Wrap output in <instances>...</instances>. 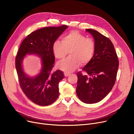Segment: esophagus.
<instances>
[{
	"mask_svg": "<svg viewBox=\"0 0 134 134\" xmlns=\"http://www.w3.org/2000/svg\"><path fill=\"white\" fill-rule=\"evenodd\" d=\"M65 76H66V77H67L68 75H69V73H65Z\"/></svg>",
	"mask_w": 134,
	"mask_h": 134,
	"instance_id": "obj_1",
	"label": "esophagus"
}]
</instances>
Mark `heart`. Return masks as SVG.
Listing matches in <instances>:
<instances>
[{
    "mask_svg": "<svg viewBox=\"0 0 134 134\" xmlns=\"http://www.w3.org/2000/svg\"><path fill=\"white\" fill-rule=\"evenodd\" d=\"M95 50L94 41L76 31H71L62 37V42L56 41L53 45L54 54L58 59H64L69 52L71 56L58 63L60 69L68 73L74 71L80 63L82 65L88 63Z\"/></svg>",
    "mask_w": 134,
    "mask_h": 134,
    "instance_id": "heart-1",
    "label": "heart"
}]
</instances>
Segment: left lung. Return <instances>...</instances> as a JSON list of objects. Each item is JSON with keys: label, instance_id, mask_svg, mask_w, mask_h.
Listing matches in <instances>:
<instances>
[{"label": "left lung", "instance_id": "1", "mask_svg": "<svg viewBox=\"0 0 134 134\" xmlns=\"http://www.w3.org/2000/svg\"><path fill=\"white\" fill-rule=\"evenodd\" d=\"M92 35L96 46L91 61L84 67L83 75L79 72L76 89L79 99L86 104L101 101L114 87L116 79L119 61L111 40L98 31L86 29Z\"/></svg>", "mask_w": 134, "mask_h": 134}]
</instances>
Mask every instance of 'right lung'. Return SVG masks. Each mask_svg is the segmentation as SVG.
<instances>
[{
	"instance_id": "1",
	"label": "right lung",
	"mask_w": 134,
	"mask_h": 134,
	"mask_svg": "<svg viewBox=\"0 0 134 134\" xmlns=\"http://www.w3.org/2000/svg\"><path fill=\"white\" fill-rule=\"evenodd\" d=\"M68 26L46 27L31 32L21 43L16 57V68L20 86L25 96L40 106L53 103L59 94V83L64 78L63 72H53L55 56L53 45ZM26 54H36L42 59V68L36 77L27 76L22 68Z\"/></svg>"
}]
</instances>
